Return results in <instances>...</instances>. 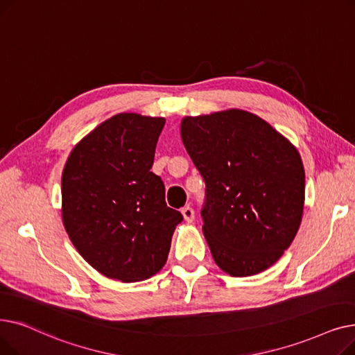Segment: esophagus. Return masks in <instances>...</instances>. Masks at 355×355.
Returning <instances> with one entry per match:
<instances>
[{"instance_id":"obj_1","label":"esophagus","mask_w":355,"mask_h":355,"mask_svg":"<svg viewBox=\"0 0 355 355\" xmlns=\"http://www.w3.org/2000/svg\"><path fill=\"white\" fill-rule=\"evenodd\" d=\"M182 215H183L184 221H187V223H192L195 219V211L191 207H184L182 209Z\"/></svg>"}]
</instances>
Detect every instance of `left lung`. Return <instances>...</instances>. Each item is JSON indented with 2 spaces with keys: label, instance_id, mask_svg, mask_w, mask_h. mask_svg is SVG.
I'll list each match as a JSON object with an SVG mask.
<instances>
[{
  "label": "left lung",
  "instance_id": "1",
  "mask_svg": "<svg viewBox=\"0 0 355 355\" xmlns=\"http://www.w3.org/2000/svg\"><path fill=\"white\" fill-rule=\"evenodd\" d=\"M180 136L205 180L202 230L218 267L245 277L273 266L302 221L305 171L296 147L243 110L184 116Z\"/></svg>",
  "mask_w": 355,
  "mask_h": 355
}]
</instances>
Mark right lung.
I'll return each instance as SVG.
<instances>
[{
	"instance_id": "1",
	"label": "right lung",
	"mask_w": 355,
	"mask_h": 355,
	"mask_svg": "<svg viewBox=\"0 0 355 355\" xmlns=\"http://www.w3.org/2000/svg\"><path fill=\"white\" fill-rule=\"evenodd\" d=\"M166 120L116 114L72 150L62 175V218L79 254L101 275L140 282L167 260L182 214L150 172Z\"/></svg>"
}]
</instances>
